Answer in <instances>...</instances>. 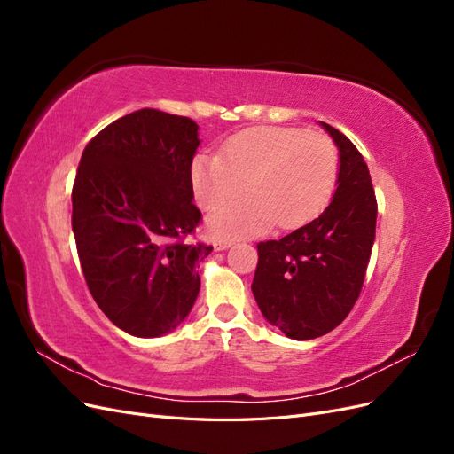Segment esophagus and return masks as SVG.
I'll list each match as a JSON object with an SVG mask.
<instances>
[{
    "mask_svg": "<svg viewBox=\"0 0 454 454\" xmlns=\"http://www.w3.org/2000/svg\"><path fill=\"white\" fill-rule=\"evenodd\" d=\"M231 246H232V240H215L214 242L215 250H227V248H231Z\"/></svg>",
    "mask_w": 454,
    "mask_h": 454,
    "instance_id": "obj_1",
    "label": "esophagus"
}]
</instances>
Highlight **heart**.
<instances>
[{"instance_id":"obj_1","label":"heart","mask_w":454,"mask_h":454,"mask_svg":"<svg viewBox=\"0 0 454 454\" xmlns=\"http://www.w3.org/2000/svg\"><path fill=\"white\" fill-rule=\"evenodd\" d=\"M339 172L333 142L301 129L254 127L223 144L222 155H197L191 185L200 208L215 212L241 194L251 197L208 219L215 239L257 235L277 223L294 229L318 215Z\"/></svg>"}]
</instances>
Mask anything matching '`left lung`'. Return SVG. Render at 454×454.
Wrapping results in <instances>:
<instances>
[{
	"instance_id": "obj_1",
	"label": "left lung",
	"mask_w": 454,
	"mask_h": 454,
	"mask_svg": "<svg viewBox=\"0 0 454 454\" xmlns=\"http://www.w3.org/2000/svg\"><path fill=\"white\" fill-rule=\"evenodd\" d=\"M339 149L337 189L310 223L257 244L252 292L265 320L295 340L322 337L352 310L375 242L377 199L362 153L320 121Z\"/></svg>"
}]
</instances>
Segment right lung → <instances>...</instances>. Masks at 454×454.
<instances>
[{
    "label": "right lung",
    "instance_id": "obj_1",
    "mask_svg": "<svg viewBox=\"0 0 454 454\" xmlns=\"http://www.w3.org/2000/svg\"><path fill=\"white\" fill-rule=\"evenodd\" d=\"M199 125L144 107L87 144L72 191V229L89 292L119 329L160 337L180 325L200 290L189 242L202 219L191 164Z\"/></svg>",
    "mask_w": 454,
    "mask_h": 454
}]
</instances>
